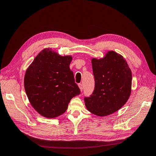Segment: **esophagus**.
I'll list each match as a JSON object with an SVG mask.
<instances>
[{"instance_id":"34e87169","label":"esophagus","mask_w":156,"mask_h":156,"mask_svg":"<svg viewBox=\"0 0 156 156\" xmlns=\"http://www.w3.org/2000/svg\"><path fill=\"white\" fill-rule=\"evenodd\" d=\"M78 86H79V88H80V90H81V91L82 92V91H83V84H81V83H79V84H78Z\"/></svg>"}]
</instances>
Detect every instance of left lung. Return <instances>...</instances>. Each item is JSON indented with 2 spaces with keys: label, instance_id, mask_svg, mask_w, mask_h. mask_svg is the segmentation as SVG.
<instances>
[{
  "label": "left lung",
  "instance_id": "left-lung-1",
  "mask_svg": "<svg viewBox=\"0 0 156 156\" xmlns=\"http://www.w3.org/2000/svg\"><path fill=\"white\" fill-rule=\"evenodd\" d=\"M95 87L92 95L84 99L92 114L104 116L124 105L131 92L132 74L126 60L113 51L104 57L92 59Z\"/></svg>",
  "mask_w": 156,
  "mask_h": 156
}]
</instances>
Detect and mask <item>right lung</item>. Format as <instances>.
<instances>
[{"label": "right lung", "mask_w": 156, "mask_h": 156, "mask_svg": "<svg viewBox=\"0 0 156 156\" xmlns=\"http://www.w3.org/2000/svg\"><path fill=\"white\" fill-rule=\"evenodd\" d=\"M72 56H60L51 49L40 51L27 68L24 86L31 105L42 116L54 119L67 110L70 100L79 95L69 69Z\"/></svg>", "instance_id": "obj_1"}]
</instances>
